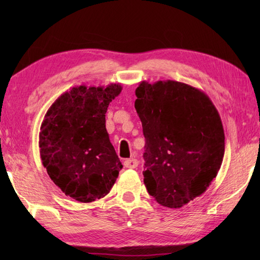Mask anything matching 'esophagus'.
<instances>
[{
  "label": "esophagus",
  "mask_w": 260,
  "mask_h": 260,
  "mask_svg": "<svg viewBox=\"0 0 260 260\" xmlns=\"http://www.w3.org/2000/svg\"><path fill=\"white\" fill-rule=\"evenodd\" d=\"M124 165L125 167H127V169H136L139 165V160L136 159V158H131V159L125 160Z\"/></svg>",
  "instance_id": "34e87169"
}]
</instances>
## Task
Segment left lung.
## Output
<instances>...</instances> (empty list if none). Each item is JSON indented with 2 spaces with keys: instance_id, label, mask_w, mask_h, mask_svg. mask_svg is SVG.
Instances as JSON below:
<instances>
[{
  "instance_id": "left-lung-1",
  "label": "left lung",
  "mask_w": 260,
  "mask_h": 260,
  "mask_svg": "<svg viewBox=\"0 0 260 260\" xmlns=\"http://www.w3.org/2000/svg\"><path fill=\"white\" fill-rule=\"evenodd\" d=\"M135 95L147 190L162 206L182 208L205 192L221 166L225 133L218 110L204 91L174 80L142 81Z\"/></svg>"
}]
</instances>
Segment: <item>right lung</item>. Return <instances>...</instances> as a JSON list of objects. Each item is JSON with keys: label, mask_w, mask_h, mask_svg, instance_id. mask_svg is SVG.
Segmentation results:
<instances>
[{"label": "right lung", "mask_w": 260, "mask_h": 260, "mask_svg": "<svg viewBox=\"0 0 260 260\" xmlns=\"http://www.w3.org/2000/svg\"><path fill=\"white\" fill-rule=\"evenodd\" d=\"M121 89L120 83L73 87L46 113L39 134L42 164L52 182L73 200L102 199L122 169L105 128L109 104Z\"/></svg>", "instance_id": "1"}]
</instances>
